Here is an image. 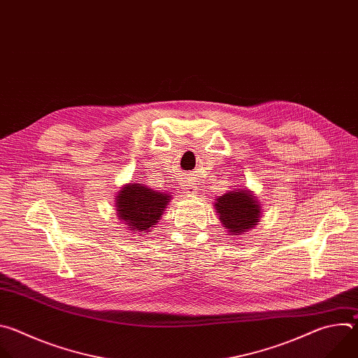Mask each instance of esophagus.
<instances>
[{"instance_id":"esophagus-1","label":"esophagus","mask_w":358,"mask_h":358,"mask_svg":"<svg viewBox=\"0 0 358 358\" xmlns=\"http://www.w3.org/2000/svg\"><path fill=\"white\" fill-rule=\"evenodd\" d=\"M194 189H195L194 185H185V191H184V192H187V194H194Z\"/></svg>"}]
</instances>
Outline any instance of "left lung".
<instances>
[{"label": "left lung", "mask_w": 358, "mask_h": 358, "mask_svg": "<svg viewBox=\"0 0 358 358\" xmlns=\"http://www.w3.org/2000/svg\"><path fill=\"white\" fill-rule=\"evenodd\" d=\"M215 211L220 221L232 235H242L258 225L261 218V203L249 189L229 191L215 201Z\"/></svg>", "instance_id": "left-lung-1"}]
</instances>
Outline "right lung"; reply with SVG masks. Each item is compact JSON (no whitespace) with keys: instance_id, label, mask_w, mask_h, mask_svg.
I'll return each instance as SVG.
<instances>
[{"instance_id":"obj_1","label":"right lung","mask_w":358,"mask_h":358,"mask_svg":"<svg viewBox=\"0 0 358 358\" xmlns=\"http://www.w3.org/2000/svg\"><path fill=\"white\" fill-rule=\"evenodd\" d=\"M170 195L151 189L143 184H127L116 196V210L119 220L127 224V228L138 232H150L162 218Z\"/></svg>"}]
</instances>
